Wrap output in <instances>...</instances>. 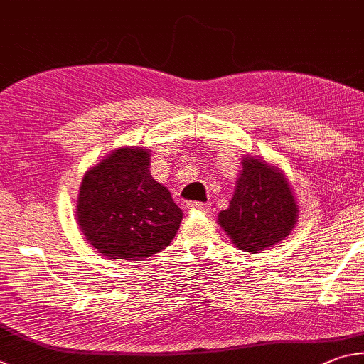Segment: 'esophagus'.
<instances>
[{
  "label": "esophagus",
  "mask_w": 364,
  "mask_h": 364,
  "mask_svg": "<svg viewBox=\"0 0 364 364\" xmlns=\"http://www.w3.org/2000/svg\"><path fill=\"white\" fill-rule=\"evenodd\" d=\"M187 209L190 213H198V211L206 213L209 211V205L208 203H201V201H190L187 203Z\"/></svg>",
  "instance_id": "esophagus-1"
}]
</instances>
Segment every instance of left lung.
Instances as JSON below:
<instances>
[{"instance_id":"8db88e82","label":"left lung","mask_w":364,"mask_h":364,"mask_svg":"<svg viewBox=\"0 0 364 364\" xmlns=\"http://www.w3.org/2000/svg\"><path fill=\"white\" fill-rule=\"evenodd\" d=\"M296 219V200L279 169L257 158L243 159L230 206L219 214V224L235 246L262 251L288 237Z\"/></svg>"}]
</instances>
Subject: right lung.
<instances>
[{"instance_id": "right-lung-1", "label": "right lung", "mask_w": 364, "mask_h": 364, "mask_svg": "<svg viewBox=\"0 0 364 364\" xmlns=\"http://www.w3.org/2000/svg\"><path fill=\"white\" fill-rule=\"evenodd\" d=\"M150 151L118 149L86 172L76 220L86 240L108 259L140 260L176 237L182 211L151 177Z\"/></svg>"}]
</instances>
